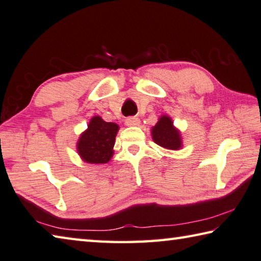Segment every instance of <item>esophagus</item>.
<instances>
[{
	"instance_id": "esophagus-1",
	"label": "esophagus",
	"mask_w": 261,
	"mask_h": 261,
	"mask_svg": "<svg viewBox=\"0 0 261 261\" xmlns=\"http://www.w3.org/2000/svg\"><path fill=\"white\" fill-rule=\"evenodd\" d=\"M140 120L138 117L136 116H132V117H127L125 120V124L126 125H130V126H134V125H139Z\"/></svg>"
}]
</instances>
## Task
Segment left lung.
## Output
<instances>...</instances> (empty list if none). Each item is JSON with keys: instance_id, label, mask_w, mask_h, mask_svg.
<instances>
[{"instance_id": "8db88e82", "label": "left lung", "mask_w": 261, "mask_h": 261, "mask_svg": "<svg viewBox=\"0 0 261 261\" xmlns=\"http://www.w3.org/2000/svg\"><path fill=\"white\" fill-rule=\"evenodd\" d=\"M154 141L167 149H179L181 147V138L179 132L173 127L169 116H162L151 130Z\"/></svg>"}]
</instances>
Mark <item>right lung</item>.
I'll return each instance as SVG.
<instances>
[{
	"label": "right lung",
	"mask_w": 261,
	"mask_h": 261,
	"mask_svg": "<svg viewBox=\"0 0 261 261\" xmlns=\"http://www.w3.org/2000/svg\"><path fill=\"white\" fill-rule=\"evenodd\" d=\"M118 125L112 122H105L100 116L91 118L88 130L80 137L77 151L88 163H107L113 156V147Z\"/></svg>",
	"instance_id": "obj_1"
}]
</instances>
